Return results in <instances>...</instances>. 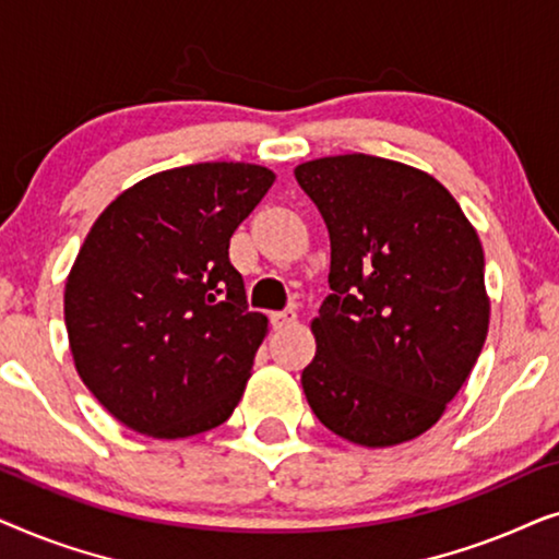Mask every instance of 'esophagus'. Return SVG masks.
Wrapping results in <instances>:
<instances>
[{"label":"esophagus","instance_id":"1","mask_svg":"<svg viewBox=\"0 0 559 559\" xmlns=\"http://www.w3.org/2000/svg\"><path fill=\"white\" fill-rule=\"evenodd\" d=\"M297 323V312L295 310H282V312H272V325L277 331H285V328Z\"/></svg>","mask_w":559,"mask_h":559}]
</instances>
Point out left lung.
Masks as SVG:
<instances>
[{
    "mask_svg": "<svg viewBox=\"0 0 559 559\" xmlns=\"http://www.w3.org/2000/svg\"><path fill=\"white\" fill-rule=\"evenodd\" d=\"M331 234L333 295L312 318L310 409L361 448L409 442L442 417L478 361L491 318L484 247L450 190L373 155L295 167Z\"/></svg>",
    "mask_w": 559,
    "mask_h": 559,
    "instance_id": "1",
    "label": "left lung"
}]
</instances>
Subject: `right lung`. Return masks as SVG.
Segmentation results:
<instances>
[{"mask_svg": "<svg viewBox=\"0 0 559 559\" xmlns=\"http://www.w3.org/2000/svg\"><path fill=\"white\" fill-rule=\"evenodd\" d=\"M274 178L251 163L173 167L91 226L66 280L68 343L83 384L129 430L190 438L239 404L270 328L247 308L228 241Z\"/></svg>", "mask_w": 559, "mask_h": 559, "instance_id": "add662e5", "label": "right lung"}]
</instances>
